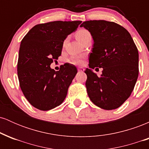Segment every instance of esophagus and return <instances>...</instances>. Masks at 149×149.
I'll return each instance as SVG.
<instances>
[{"label":"esophagus","instance_id":"1","mask_svg":"<svg viewBox=\"0 0 149 149\" xmlns=\"http://www.w3.org/2000/svg\"><path fill=\"white\" fill-rule=\"evenodd\" d=\"M78 71H80V72H83V71H85V69H83V68H82V67H78Z\"/></svg>","mask_w":149,"mask_h":149}]
</instances>
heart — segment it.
<instances>
[{
    "label": "heart",
    "instance_id": "b5f03b06",
    "mask_svg": "<svg viewBox=\"0 0 149 149\" xmlns=\"http://www.w3.org/2000/svg\"><path fill=\"white\" fill-rule=\"evenodd\" d=\"M89 36H90V32H89L88 30L84 29H82L78 30L76 33V36L77 40H78V41H80V42L83 41L85 38ZM71 62L73 64L81 65V64H83V59L81 57H73L71 59Z\"/></svg>",
    "mask_w": 149,
    "mask_h": 149
}]
</instances>
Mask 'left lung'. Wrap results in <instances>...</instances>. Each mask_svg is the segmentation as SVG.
<instances>
[{
	"instance_id": "1",
	"label": "left lung",
	"mask_w": 149,
	"mask_h": 149,
	"mask_svg": "<svg viewBox=\"0 0 149 149\" xmlns=\"http://www.w3.org/2000/svg\"><path fill=\"white\" fill-rule=\"evenodd\" d=\"M94 40L89 58L85 85L90 100L105 110L118 108L130 96L139 75V53L134 40L124 27L105 20L84 22ZM103 68L98 77L92 71Z\"/></svg>"
}]
</instances>
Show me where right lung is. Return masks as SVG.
<instances>
[{
  "instance_id": "add662e5",
  "label": "right lung",
  "mask_w": 149,
  "mask_h": 149,
  "mask_svg": "<svg viewBox=\"0 0 149 149\" xmlns=\"http://www.w3.org/2000/svg\"><path fill=\"white\" fill-rule=\"evenodd\" d=\"M81 21H55L36 25L21 42L17 75L24 97L33 107L48 111L58 107L67 95L76 76L74 65L66 63L59 71L51 69L53 60L61 55L66 37Z\"/></svg>"
}]
</instances>
